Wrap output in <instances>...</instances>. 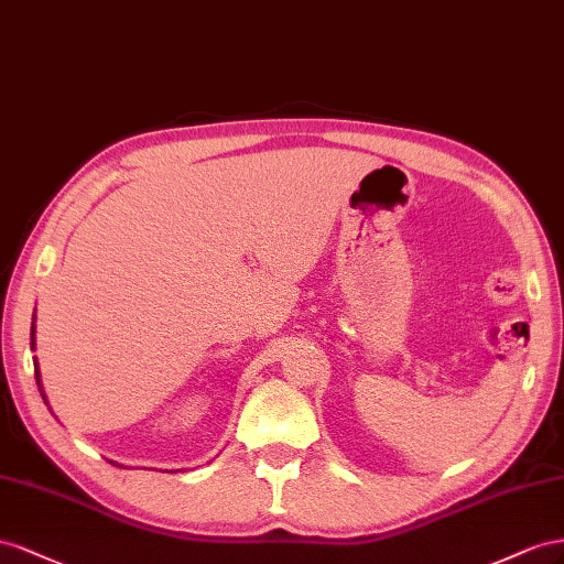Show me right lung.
I'll list each match as a JSON object with an SVG mask.
<instances>
[{
    "label": "right lung",
    "instance_id": "add662e5",
    "mask_svg": "<svg viewBox=\"0 0 564 564\" xmlns=\"http://www.w3.org/2000/svg\"><path fill=\"white\" fill-rule=\"evenodd\" d=\"M30 347L35 349V316H32V330H30ZM35 378H37V388H40V392H42V382H40V368L35 371ZM42 399H44V392H42ZM46 401V399H44ZM122 468V465H120Z\"/></svg>",
    "mask_w": 564,
    "mask_h": 564
}]
</instances>
